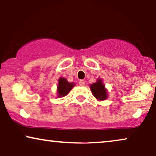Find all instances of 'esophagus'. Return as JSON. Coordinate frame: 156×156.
<instances>
[{"label":"esophagus","instance_id":"esophagus-1","mask_svg":"<svg viewBox=\"0 0 156 156\" xmlns=\"http://www.w3.org/2000/svg\"><path fill=\"white\" fill-rule=\"evenodd\" d=\"M79 84H80V86H84V85H85V81L84 80H80V82H79Z\"/></svg>","mask_w":156,"mask_h":156}]
</instances>
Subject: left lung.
<instances>
[{
    "label": "left lung",
    "instance_id": "8db88e82",
    "mask_svg": "<svg viewBox=\"0 0 156 156\" xmlns=\"http://www.w3.org/2000/svg\"><path fill=\"white\" fill-rule=\"evenodd\" d=\"M90 89L96 99L100 101L107 99V90L105 89V86L100 79H98L97 82L90 85Z\"/></svg>",
    "mask_w": 156,
    "mask_h": 156
}]
</instances>
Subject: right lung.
Returning <instances> with one entry per match:
<instances>
[{"label": "right lung", "mask_w": 156, "mask_h": 156, "mask_svg": "<svg viewBox=\"0 0 156 156\" xmlns=\"http://www.w3.org/2000/svg\"><path fill=\"white\" fill-rule=\"evenodd\" d=\"M58 86H57V94L58 97H63L69 92L73 88L74 83L69 82L65 78L60 77L58 80Z\"/></svg>", "instance_id": "1"}]
</instances>
